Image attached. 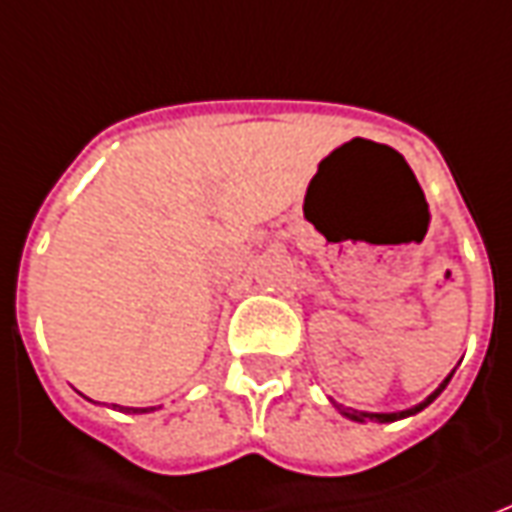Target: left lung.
Instances as JSON below:
<instances>
[{"label":"left lung","mask_w":512,"mask_h":512,"mask_svg":"<svg viewBox=\"0 0 512 512\" xmlns=\"http://www.w3.org/2000/svg\"><path fill=\"white\" fill-rule=\"evenodd\" d=\"M452 373H455V370H452ZM452 373L447 378H444V384L439 386V389H436V392H433V395L428 397V400H422V403H419V406H414V408H408V411H395V414H367V411H359V414H351V411H345V408H340V411H343L345 417H351V419H356V422H395V419H403V417H411V414H417V411H422V408L428 406V403H433V400H436V397L441 395V392H444V386L450 384V378H452Z\"/></svg>","instance_id":"obj_1"}]
</instances>
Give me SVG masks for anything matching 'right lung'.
<instances>
[{
    "mask_svg": "<svg viewBox=\"0 0 512 512\" xmlns=\"http://www.w3.org/2000/svg\"><path fill=\"white\" fill-rule=\"evenodd\" d=\"M123 411H128V414H145V411H153V406H150V408H128V406H123Z\"/></svg>",
    "mask_w": 512,
    "mask_h": 512,
    "instance_id": "add662e5",
    "label": "right lung"
}]
</instances>
